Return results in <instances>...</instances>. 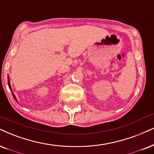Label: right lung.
Wrapping results in <instances>:
<instances>
[{
    "label": "right lung",
    "mask_w": 154,
    "mask_h": 154,
    "mask_svg": "<svg viewBox=\"0 0 154 154\" xmlns=\"http://www.w3.org/2000/svg\"><path fill=\"white\" fill-rule=\"evenodd\" d=\"M8 87H9V88L11 89V85H10V79H9V77H8ZM11 92H12V94H13V98L15 99V100H16V97H15V95H14V94H13V91H11ZM17 101V100H16Z\"/></svg>",
    "instance_id": "right-lung-1"
}]
</instances>
